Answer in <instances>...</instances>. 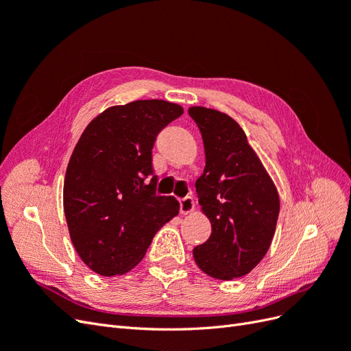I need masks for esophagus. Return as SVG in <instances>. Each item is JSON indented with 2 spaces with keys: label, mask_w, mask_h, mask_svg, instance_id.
Segmentation results:
<instances>
[{
  "label": "esophagus",
  "mask_w": 351,
  "mask_h": 351,
  "mask_svg": "<svg viewBox=\"0 0 351 351\" xmlns=\"http://www.w3.org/2000/svg\"><path fill=\"white\" fill-rule=\"evenodd\" d=\"M195 210V202L193 199L190 196H186L183 197L182 200H180V212H182L183 215H187L190 214V212Z\"/></svg>",
  "instance_id": "obj_1"
}]
</instances>
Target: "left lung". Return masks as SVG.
Masks as SVG:
<instances>
[{"label":"left lung","mask_w":351,"mask_h":351,"mask_svg":"<svg viewBox=\"0 0 351 351\" xmlns=\"http://www.w3.org/2000/svg\"><path fill=\"white\" fill-rule=\"evenodd\" d=\"M205 146L206 165L197 182L199 205L209 218V239L193 249L197 267L217 280L240 278L267 254L280 214L278 192L230 115L189 108Z\"/></svg>","instance_id":"8db88e82"}]
</instances>
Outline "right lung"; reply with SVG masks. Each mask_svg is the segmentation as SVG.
Listing matches in <instances>:
<instances>
[{
    "label": "right lung",
    "instance_id": "add662e5",
    "mask_svg": "<svg viewBox=\"0 0 351 351\" xmlns=\"http://www.w3.org/2000/svg\"><path fill=\"white\" fill-rule=\"evenodd\" d=\"M183 108L162 99L111 107L92 120L74 147L64 180V214L80 259L104 277L139 263L156 231L178 214L158 196L152 147Z\"/></svg>",
    "mask_w": 351,
    "mask_h": 351
}]
</instances>
